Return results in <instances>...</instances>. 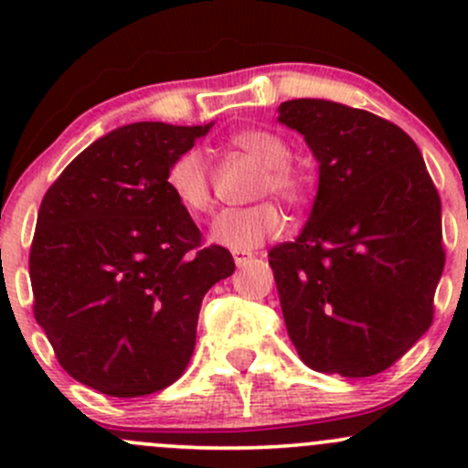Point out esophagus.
Here are the masks:
<instances>
[{
	"mask_svg": "<svg viewBox=\"0 0 468 468\" xmlns=\"http://www.w3.org/2000/svg\"><path fill=\"white\" fill-rule=\"evenodd\" d=\"M251 258H253L251 251H233V261L238 267H244V264L251 261Z\"/></svg>",
	"mask_w": 468,
	"mask_h": 468,
	"instance_id": "obj_1",
	"label": "esophagus"
}]
</instances>
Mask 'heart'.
I'll return each mask as SVG.
<instances>
[{"label": "heart", "instance_id": "heart-1", "mask_svg": "<svg viewBox=\"0 0 468 468\" xmlns=\"http://www.w3.org/2000/svg\"><path fill=\"white\" fill-rule=\"evenodd\" d=\"M235 149L244 151L258 163L253 197L276 195L282 204L301 207L310 197L308 176L290 163L292 149L278 133L267 129H244L230 138ZM167 187L174 199L190 215H206L215 206L212 176L199 151H186L167 169ZM282 230V215L273 201H258L247 207H230L217 215L210 226V239L233 251H251Z\"/></svg>", "mask_w": 468, "mask_h": 468}]
</instances>
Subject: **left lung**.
Returning <instances> with one entry per match:
<instances>
[{
	"label": "left lung",
	"instance_id": "8db88e82",
	"mask_svg": "<svg viewBox=\"0 0 468 468\" xmlns=\"http://www.w3.org/2000/svg\"><path fill=\"white\" fill-rule=\"evenodd\" d=\"M278 112L319 160L303 233L269 251L287 333L310 369L376 376L435 317L446 262L437 187L394 122L324 99H292Z\"/></svg>",
	"mask_w": 468,
	"mask_h": 468
}]
</instances>
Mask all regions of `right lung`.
Here are the masks:
<instances>
[{
    "label": "right lung",
    "instance_id": "1",
    "mask_svg": "<svg viewBox=\"0 0 468 468\" xmlns=\"http://www.w3.org/2000/svg\"><path fill=\"white\" fill-rule=\"evenodd\" d=\"M207 126L138 122L99 138L42 197L29 253L33 314L74 380L115 396L178 380L206 292L235 271L204 247L167 169Z\"/></svg>",
    "mask_w": 468,
    "mask_h": 468
}]
</instances>
